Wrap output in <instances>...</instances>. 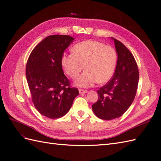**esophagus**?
Masks as SVG:
<instances>
[{
  "label": "esophagus",
  "instance_id": "34e87169",
  "mask_svg": "<svg viewBox=\"0 0 161 161\" xmlns=\"http://www.w3.org/2000/svg\"><path fill=\"white\" fill-rule=\"evenodd\" d=\"M79 92H80V94H85V93H86L87 92H88L86 90L80 89L79 90Z\"/></svg>",
  "mask_w": 161,
  "mask_h": 161
}]
</instances>
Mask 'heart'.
Here are the masks:
<instances>
[{
    "mask_svg": "<svg viewBox=\"0 0 161 161\" xmlns=\"http://www.w3.org/2000/svg\"><path fill=\"white\" fill-rule=\"evenodd\" d=\"M117 53L111 46L98 41H85L77 43L72 53H64L62 65L66 74L76 79L84 69L86 70L75 81L81 87H90L97 82L102 84L113 75L117 62Z\"/></svg>",
    "mask_w": 161,
    "mask_h": 161,
    "instance_id": "obj_1",
    "label": "heart"
}]
</instances>
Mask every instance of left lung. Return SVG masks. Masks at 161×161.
Wrapping results in <instances>:
<instances>
[{
    "mask_svg": "<svg viewBox=\"0 0 161 161\" xmlns=\"http://www.w3.org/2000/svg\"><path fill=\"white\" fill-rule=\"evenodd\" d=\"M114 41L118 60L114 75L97 91L99 98L92 105L97 117L111 120L122 115L135 98L139 80V71L132 53L121 42Z\"/></svg>",
    "mask_w": 161,
    "mask_h": 161,
    "instance_id": "8db88e82",
    "label": "left lung"
}]
</instances>
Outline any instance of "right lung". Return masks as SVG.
Listing matches in <instances>:
<instances>
[{
  "mask_svg": "<svg viewBox=\"0 0 161 161\" xmlns=\"http://www.w3.org/2000/svg\"><path fill=\"white\" fill-rule=\"evenodd\" d=\"M75 39L66 35L46 37L35 47L26 65V78L37 110L48 118L66 115L79 90L70 87L62 67L64 50Z\"/></svg>",
  "mask_w": 161,
  "mask_h": 161,
  "instance_id": "obj_1",
  "label": "right lung"
}]
</instances>
